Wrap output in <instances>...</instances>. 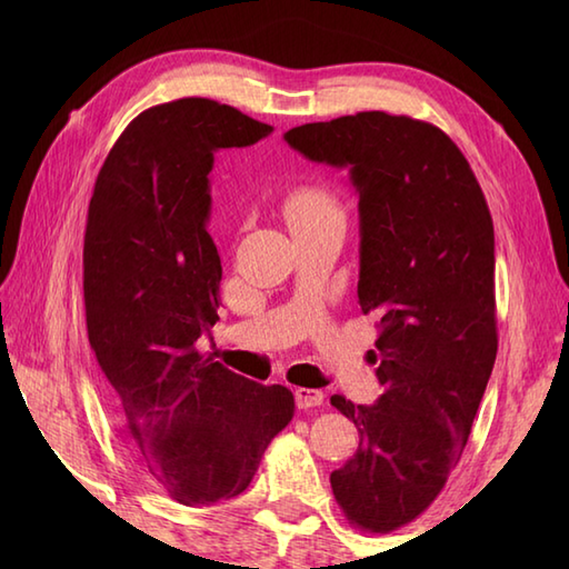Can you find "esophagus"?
Segmentation results:
<instances>
[{
	"mask_svg": "<svg viewBox=\"0 0 569 569\" xmlns=\"http://www.w3.org/2000/svg\"><path fill=\"white\" fill-rule=\"evenodd\" d=\"M296 393V406L298 408H312V406H322L325 396L318 389H306V386H298L293 391Z\"/></svg>",
	"mask_w": 569,
	"mask_h": 569,
	"instance_id": "34e87169",
	"label": "esophagus"
}]
</instances>
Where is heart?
<instances>
[{
    "label": "heart",
    "instance_id": "heart-1",
    "mask_svg": "<svg viewBox=\"0 0 569 569\" xmlns=\"http://www.w3.org/2000/svg\"><path fill=\"white\" fill-rule=\"evenodd\" d=\"M286 217L293 227L320 220H345V210L332 188L308 183L296 188L291 196L286 198Z\"/></svg>",
    "mask_w": 569,
    "mask_h": 569
}]
</instances>
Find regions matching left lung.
I'll return each instance as SVG.
<instances>
[{
    "mask_svg": "<svg viewBox=\"0 0 569 569\" xmlns=\"http://www.w3.org/2000/svg\"><path fill=\"white\" fill-rule=\"evenodd\" d=\"M310 161L349 168L359 192L361 312L379 318L373 406L330 403L359 447L330 475L347 521L389 533L438 499L497 359L493 222L457 143L406 114L357 112L286 131Z\"/></svg>",
    "mask_w": 569,
    "mask_h": 569,
    "instance_id": "8db88e82",
    "label": "left lung"
}]
</instances>
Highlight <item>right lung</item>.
I'll list each match as a JSON object with an SVG mask.
<instances>
[{
	"mask_svg": "<svg viewBox=\"0 0 569 569\" xmlns=\"http://www.w3.org/2000/svg\"><path fill=\"white\" fill-rule=\"evenodd\" d=\"M271 131L204 98L149 107L114 141L90 198V347L131 452L183 506L239 497L296 410L286 386L249 381L196 347L220 320L222 261L208 232L214 151Z\"/></svg>",
	"mask_w": 569,
	"mask_h": 569,
	"instance_id": "1",
	"label": "right lung"
}]
</instances>
